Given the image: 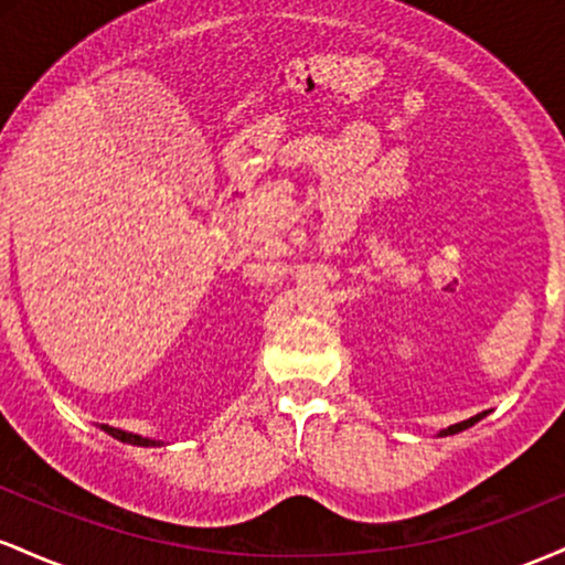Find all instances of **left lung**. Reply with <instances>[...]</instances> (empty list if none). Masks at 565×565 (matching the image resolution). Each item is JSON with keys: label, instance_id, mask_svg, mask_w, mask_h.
Segmentation results:
<instances>
[{"label": "left lung", "instance_id": "8db88e82", "mask_svg": "<svg viewBox=\"0 0 565 565\" xmlns=\"http://www.w3.org/2000/svg\"><path fill=\"white\" fill-rule=\"evenodd\" d=\"M483 414H476V417H470V419H465V423H457V425H451V427H446V430H440L438 436L444 438V436H457V433H462V430H468V427H472L478 423V419H481Z\"/></svg>", "mask_w": 565, "mask_h": 565}]
</instances>
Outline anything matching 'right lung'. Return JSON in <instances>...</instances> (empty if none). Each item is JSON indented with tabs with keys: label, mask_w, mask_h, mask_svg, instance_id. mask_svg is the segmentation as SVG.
Masks as SVG:
<instances>
[{
	"label": "right lung",
	"mask_w": 565,
	"mask_h": 565,
	"mask_svg": "<svg viewBox=\"0 0 565 565\" xmlns=\"http://www.w3.org/2000/svg\"><path fill=\"white\" fill-rule=\"evenodd\" d=\"M100 430H106L108 436L121 440V444H129V446H164V440H157V438H142L138 433H127L121 430V427H111V425H100Z\"/></svg>",
	"instance_id": "obj_1"
}]
</instances>
